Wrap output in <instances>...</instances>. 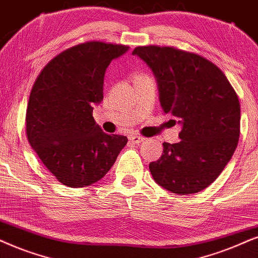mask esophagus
Returning <instances> with one entry per match:
<instances>
[{
    "label": "esophagus",
    "mask_w": 258,
    "mask_h": 258,
    "mask_svg": "<svg viewBox=\"0 0 258 258\" xmlns=\"http://www.w3.org/2000/svg\"><path fill=\"white\" fill-rule=\"evenodd\" d=\"M130 142L133 143V144H139V143L144 142L145 138L142 136H130Z\"/></svg>",
    "instance_id": "34e87169"
}]
</instances>
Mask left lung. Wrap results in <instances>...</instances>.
Segmentation results:
<instances>
[{"label": "left lung", "instance_id": "1", "mask_svg": "<svg viewBox=\"0 0 258 258\" xmlns=\"http://www.w3.org/2000/svg\"><path fill=\"white\" fill-rule=\"evenodd\" d=\"M132 54L152 70L163 112L182 127L180 142L163 143L161 158L150 163L153 180L174 194L201 191L217 180L237 148L236 91L216 64L197 53L150 45L136 47Z\"/></svg>", "mask_w": 258, "mask_h": 258}]
</instances>
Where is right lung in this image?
I'll list each match as a JSON object with an SVG mask.
<instances>
[{
  "label": "right lung",
  "instance_id": "add662e5",
  "mask_svg": "<svg viewBox=\"0 0 258 258\" xmlns=\"http://www.w3.org/2000/svg\"><path fill=\"white\" fill-rule=\"evenodd\" d=\"M128 48L102 41L76 45L48 61L32 88L28 142L64 185L82 188L101 180L126 145L125 136L101 130L93 109L103 100L106 69Z\"/></svg>",
  "mask_w": 258,
  "mask_h": 258
}]
</instances>
